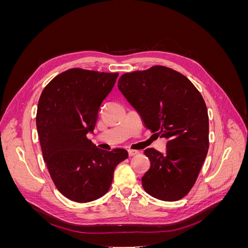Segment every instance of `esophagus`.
Instances as JSON below:
<instances>
[{"label":"esophagus","mask_w":248,"mask_h":248,"mask_svg":"<svg viewBox=\"0 0 248 248\" xmlns=\"http://www.w3.org/2000/svg\"><path fill=\"white\" fill-rule=\"evenodd\" d=\"M138 154H139V151H136V150H128V155H129L130 157L136 156V155H138Z\"/></svg>","instance_id":"34e87169"}]
</instances>
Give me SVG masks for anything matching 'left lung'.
Masks as SVG:
<instances>
[{
    "instance_id": "1",
    "label": "left lung",
    "mask_w": 248,
    "mask_h": 248,
    "mask_svg": "<svg viewBox=\"0 0 248 248\" xmlns=\"http://www.w3.org/2000/svg\"><path fill=\"white\" fill-rule=\"evenodd\" d=\"M118 88L146 128L168 139L164 154L145 150L150 169L141 178L150 196L167 202L184 198L196 183L209 149V117L192 82L169 67L125 73Z\"/></svg>"
}]
</instances>
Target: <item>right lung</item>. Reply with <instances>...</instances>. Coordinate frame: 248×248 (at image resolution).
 Returning <instances> with one entry per match:
<instances>
[{
	"label": "right lung",
	"mask_w": 248,
	"mask_h": 248,
	"mask_svg": "<svg viewBox=\"0 0 248 248\" xmlns=\"http://www.w3.org/2000/svg\"><path fill=\"white\" fill-rule=\"evenodd\" d=\"M118 76L71 68L52 78L39 98L36 125L43 159L58 190L73 202L103 197L116 167L128 157L124 149L104 151L87 138Z\"/></svg>",
	"instance_id": "right-lung-1"
}]
</instances>
